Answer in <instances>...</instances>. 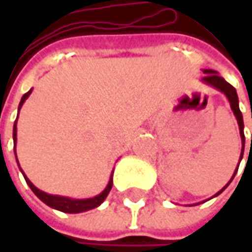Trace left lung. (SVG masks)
I'll return each mask as SVG.
<instances>
[{
    "label": "left lung",
    "instance_id": "8db88e82",
    "mask_svg": "<svg viewBox=\"0 0 252 252\" xmlns=\"http://www.w3.org/2000/svg\"><path fill=\"white\" fill-rule=\"evenodd\" d=\"M203 74H205V77H202V83L206 84V85H210V87H213V88H216L220 92H223L226 96H227L228 102H230V108H231V111L234 113V116H236V119H237L238 123V129H240V136H241V154H240V161L243 158V154H244V144H246V137H244V122H243V113L240 111V108H238V96H237V91H236V88L233 87V85H230V84L223 78V77H220L219 75L218 71H215V70H210V68H206V70H202ZM240 161H238V165H240ZM237 169L238 167L236 168V172L233 174V177L231 179L228 181L227 184L223 187V188L219 190L216 195H213L212 198H216L218 195H220L224 189L227 188L228 185H230V182L233 181V178L236 177V174H237ZM210 198V199H212ZM199 205V203H196ZM195 206V205H193Z\"/></svg>",
    "mask_w": 252,
    "mask_h": 252
}]
</instances>
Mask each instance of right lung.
<instances>
[{"label": "right lung", "mask_w": 252, "mask_h": 252, "mask_svg": "<svg viewBox=\"0 0 252 252\" xmlns=\"http://www.w3.org/2000/svg\"><path fill=\"white\" fill-rule=\"evenodd\" d=\"M31 94H32V90H29V91L26 92L24 96H22V99L19 102V106H18V115H19V111H21L22 105H24L25 101L28 99V96H29ZM16 122H18V116H16V121H15L14 123V133H12V136H14V151L15 146H16ZM15 156H16V151H15ZM16 162H18V158H16ZM18 165H19V162H18ZM19 169H21V172L24 174V178L25 181H26V184L29 185V188L33 190V193L37 198L40 199L43 203H46L47 206L56 209V210H60V212H64V213H81V212H87V210L98 208L102 202L106 199L108 193L111 192L112 185H113V178H112V177H113V171H112V175L111 178H109L108 185H106V188L103 189L99 195L88 199L67 198V196H60V195H50V193H46V192L40 190L39 188H36L33 184L29 181V178L25 175V172L22 171L21 167H19Z\"/></svg>", "instance_id": "1"}]
</instances>
